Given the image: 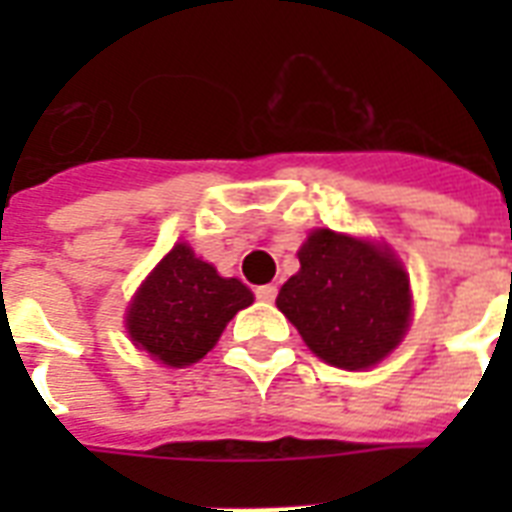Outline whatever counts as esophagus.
Wrapping results in <instances>:
<instances>
[{
	"label": "esophagus",
	"instance_id": "1",
	"mask_svg": "<svg viewBox=\"0 0 512 512\" xmlns=\"http://www.w3.org/2000/svg\"><path fill=\"white\" fill-rule=\"evenodd\" d=\"M255 295L260 303H273L276 300V287L273 284H263V287L255 289Z\"/></svg>",
	"mask_w": 512,
	"mask_h": 512
}]
</instances>
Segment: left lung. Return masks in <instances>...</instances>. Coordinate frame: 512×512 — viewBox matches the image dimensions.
I'll return each mask as SVG.
<instances>
[{
  "label": "left lung",
  "instance_id": "left-lung-1",
  "mask_svg": "<svg viewBox=\"0 0 512 512\" xmlns=\"http://www.w3.org/2000/svg\"><path fill=\"white\" fill-rule=\"evenodd\" d=\"M276 305L305 345L340 369H369L404 340L412 289L388 244L316 228Z\"/></svg>",
  "mask_w": 512,
  "mask_h": 512
}]
</instances>
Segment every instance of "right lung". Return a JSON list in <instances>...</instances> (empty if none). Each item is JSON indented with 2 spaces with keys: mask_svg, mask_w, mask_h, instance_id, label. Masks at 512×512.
Returning <instances> with one entry per match:
<instances>
[{
  "mask_svg": "<svg viewBox=\"0 0 512 512\" xmlns=\"http://www.w3.org/2000/svg\"><path fill=\"white\" fill-rule=\"evenodd\" d=\"M252 300L239 279H223L188 244H175L140 284L124 321L140 350L180 369L207 356L225 324Z\"/></svg>",
  "mask_w": 512,
  "mask_h": 512,
  "instance_id": "add662e5",
  "label": "right lung"
}]
</instances>
